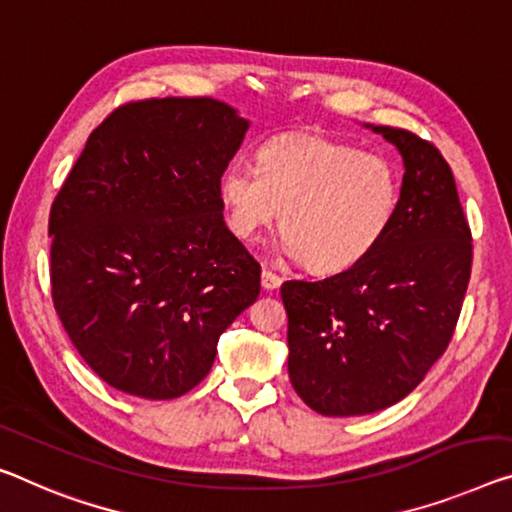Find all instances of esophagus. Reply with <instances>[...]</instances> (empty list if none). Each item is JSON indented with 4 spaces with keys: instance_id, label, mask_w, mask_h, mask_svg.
Returning <instances> with one entry per match:
<instances>
[{
    "instance_id": "34e87169",
    "label": "esophagus",
    "mask_w": 512,
    "mask_h": 512,
    "mask_svg": "<svg viewBox=\"0 0 512 512\" xmlns=\"http://www.w3.org/2000/svg\"><path fill=\"white\" fill-rule=\"evenodd\" d=\"M261 286L265 290H277L281 286V277L279 274H274L272 270H267V267H263L261 272Z\"/></svg>"
}]
</instances>
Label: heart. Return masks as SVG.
<instances>
[{
    "label": "heart",
    "mask_w": 512,
    "mask_h": 512,
    "mask_svg": "<svg viewBox=\"0 0 512 512\" xmlns=\"http://www.w3.org/2000/svg\"><path fill=\"white\" fill-rule=\"evenodd\" d=\"M256 160L258 169L233 162L219 178L231 231L254 240L283 209L281 245L311 270L364 261L396 219L400 174L387 155L302 132L270 139Z\"/></svg>",
    "instance_id": "heart-1"
}]
</instances>
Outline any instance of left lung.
<instances>
[{
	"instance_id": "obj_1",
	"label": "left lung",
	"mask_w": 512,
	"mask_h": 512,
	"mask_svg": "<svg viewBox=\"0 0 512 512\" xmlns=\"http://www.w3.org/2000/svg\"><path fill=\"white\" fill-rule=\"evenodd\" d=\"M366 128L403 157L389 233L334 277L281 286L290 382L322 416L380 412L419 387L448 348L471 274V231L442 153L407 130Z\"/></svg>"
}]
</instances>
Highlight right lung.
I'll return each mask as SVG.
<instances>
[{"label": "right lung", "mask_w": 512, "mask_h": 512, "mask_svg": "<svg viewBox=\"0 0 512 512\" xmlns=\"http://www.w3.org/2000/svg\"><path fill=\"white\" fill-rule=\"evenodd\" d=\"M247 130L212 98L130 102L91 132L54 199V309L109 387L183 396L261 293V265L226 229L219 199Z\"/></svg>", "instance_id": "add662e5"}]
</instances>
